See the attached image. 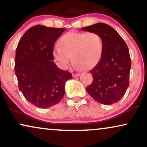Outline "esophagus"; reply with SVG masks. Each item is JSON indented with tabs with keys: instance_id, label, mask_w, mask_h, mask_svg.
<instances>
[{
	"instance_id": "34e87169",
	"label": "esophagus",
	"mask_w": 147,
	"mask_h": 147,
	"mask_svg": "<svg viewBox=\"0 0 147 147\" xmlns=\"http://www.w3.org/2000/svg\"><path fill=\"white\" fill-rule=\"evenodd\" d=\"M79 73H73V74H72V77H73L74 78L77 77H79Z\"/></svg>"
}]
</instances>
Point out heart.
<instances>
[{
  "label": "heart",
  "mask_w": 147,
  "mask_h": 147,
  "mask_svg": "<svg viewBox=\"0 0 147 147\" xmlns=\"http://www.w3.org/2000/svg\"><path fill=\"white\" fill-rule=\"evenodd\" d=\"M103 51V42L99 34L70 31L60 39L59 46L53 50V57L62 68L68 67L72 56L76 67L90 70L100 61Z\"/></svg>",
  "instance_id": "1"
}]
</instances>
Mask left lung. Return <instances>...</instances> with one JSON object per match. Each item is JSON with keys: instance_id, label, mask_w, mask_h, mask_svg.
<instances>
[{"instance_id": "8db88e82", "label": "left lung", "mask_w": 147, "mask_h": 147, "mask_svg": "<svg viewBox=\"0 0 147 147\" xmlns=\"http://www.w3.org/2000/svg\"><path fill=\"white\" fill-rule=\"evenodd\" d=\"M81 29L99 34L103 42L100 61L90 70L93 80L87 87V93L101 104L117 103L129 86L131 60L128 46L118 33L105 23H98Z\"/></svg>"}]
</instances>
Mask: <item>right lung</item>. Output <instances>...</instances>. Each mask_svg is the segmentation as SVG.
<instances>
[{
	"instance_id": "obj_1",
	"label": "right lung",
	"mask_w": 147,
	"mask_h": 147,
	"mask_svg": "<svg viewBox=\"0 0 147 147\" xmlns=\"http://www.w3.org/2000/svg\"><path fill=\"white\" fill-rule=\"evenodd\" d=\"M64 28L41 25L23 34L16 49L15 72L19 89L29 102L39 108L59 103L65 93V83L72 74L57 67L53 48Z\"/></svg>"
}]
</instances>
